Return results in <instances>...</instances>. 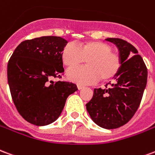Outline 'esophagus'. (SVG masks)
<instances>
[{
    "mask_svg": "<svg viewBox=\"0 0 155 155\" xmlns=\"http://www.w3.org/2000/svg\"><path fill=\"white\" fill-rule=\"evenodd\" d=\"M83 87H84V86H83V85H81V84H78V90L83 88Z\"/></svg>",
    "mask_w": 155,
    "mask_h": 155,
    "instance_id": "34e87169",
    "label": "esophagus"
}]
</instances>
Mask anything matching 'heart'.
Masks as SVG:
<instances>
[{"label": "heart", "mask_w": 155, "mask_h": 155, "mask_svg": "<svg viewBox=\"0 0 155 155\" xmlns=\"http://www.w3.org/2000/svg\"><path fill=\"white\" fill-rule=\"evenodd\" d=\"M62 61L68 68L78 66L86 59L87 65L68 70L67 76L79 84H89L101 79L107 81L116 76L120 68L119 55L101 41H89L78 45L67 44L62 50Z\"/></svg>", "instance_id": "b5f03b06"}]
</instances>
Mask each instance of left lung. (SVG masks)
Wrapping results in <instances>:
<instances>
[{"mask_svg":"<svg viewBox=\"0 0 155 155\" xmlns=\"http://www.w3.org/2000/svg\"><path fill=\"white\" fill-rule=\"evenodd\" d=\"M119 50L120 68L110 87L95 88L86 104L91 120L102 128H119L128 122L140 107L147 83L148 71L137 49L125 40L108 38Z\"/></svg>","mask_w":155,"mask_h":155,"instance_id":"obj_1","label":"left lung"}]
</instances>
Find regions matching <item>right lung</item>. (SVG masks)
<instances>
[{"label":"right lung","mask_w":155,"mask_h":155,"mask_svg":"<svg viewBox=\"0 0 155 155\" xmlns=\"http://www.w3.org/2000/svg\"><path fill=\"white\" fill-rule=\"evenodd\" d=\"M66 39L43 36L21 42L7 65L8 84L18 112L33 125H47L59 117L68 97L78 90L73 82L58 81L64 68Z\"/></svg>","instance_id":"add662e5"}]
</instances>
